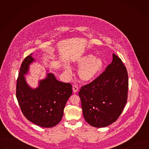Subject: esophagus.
<instances>
[{"instance_id":"1","label":"esophagus","mask_w":149,"mask_h":149,"mask_svg":"<svg viewBox=\"0 0 149 149\" xmlns=\"http://www.w3.org/2000/svg\"><path fill=\"white\" fill-rule=\"evenodd\" d=\"M72 90H73V91L74 93H77L78 90V86H77V85H74L73 87H72Z\"/></svg>"}]
</instances>
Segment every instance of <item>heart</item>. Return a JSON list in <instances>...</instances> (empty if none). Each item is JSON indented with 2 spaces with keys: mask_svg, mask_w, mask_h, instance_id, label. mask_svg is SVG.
<instances>
[{
  "mask_svg": "<svg viewBox=\"0 0 149 149\" xmlns=\"http://www.w3.org/2000/svg\"><path fill=\"white\" fill-rule=\"evenodd\" d=\"M77 65L81 69L79 75L85 81H91L96 78L103 68V62L100 58H95L93 55H87L81 57L77 62ZM67 73H71L70 67L65 68Z\"/></svg>",
  "mask_w": 149,
  "mask_h": 149,
  "instance_id": "b5f03b06",
  "label": "heart"
}]
</instances>
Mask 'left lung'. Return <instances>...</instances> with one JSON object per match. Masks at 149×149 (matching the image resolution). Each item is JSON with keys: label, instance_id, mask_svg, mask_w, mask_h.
Here are the masks:
<instances>
[{"label": "left lung", "instance_id": "obj_1", "mask_svg": "<svg viewBox=\"0 0 149 149\" xmlns=\"http://www.w3.org/2000/svg\"><path fill=\"white\" fill-rule=\"evenodd\" d=\"M113 58L105 71L83 86L78 93L84 119L94 127L115 122L127 102L128 74L121 59L114 54Z\"/></svg>", "mask_w": 149, "mask_h": 149}]
</instances>
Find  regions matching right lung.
I'll return each instance as SVG.
<instances>
[{
    "instance_id": "obj_1",
    "label": "right lung",
    "mask_w": 149,
    "mask_h": 149,
    "mask_svg": "<svg viewBox=\"0 0 149 149\" xmlns=\"http://www.w3.org/2000/svg\"><path fill=\"white\" fill-rule=\"evenodd\" d=\"M35 59L26 56L20 68L16 83V98L25 117L31 122L43 127H52L61 120L67 100L72 93L70 83L58 81L52 73L39 81L35 89L26 83L25 74Z\"/></svg>"
}]
</instances>
